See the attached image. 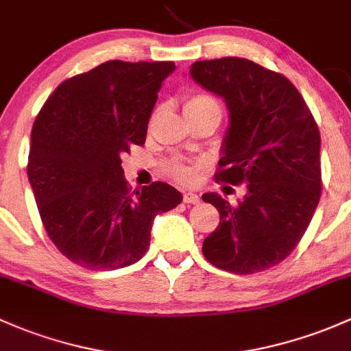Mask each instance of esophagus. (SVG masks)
<instances>
[{"label":"esophagus","mask_w":351,"mask_h":351,"mask_svg":"<svg viewBox=\"0 0 351 351\" xmlns=\"http://www.w3.org/2000/svg\"><path fill=\"white\" fill-rule=\"evenodd\" d=\"M199 195L195 194V192H184V202H187V204H199Z\"/></svg>","instance_id":"34e87169"}]
</instances>
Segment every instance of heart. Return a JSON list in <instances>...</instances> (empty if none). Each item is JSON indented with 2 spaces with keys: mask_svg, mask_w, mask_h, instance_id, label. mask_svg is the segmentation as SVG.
Segmentation results:
<instances>
[{
  "mask_svg": "<svg viewBox=\"0 0 351 351\" xmlns=\"http://www.w3.org/2000/svg\"><path fill=\"white\" fill-rule=\"evenodd\" d=\"M206 112L221 114V105L214 97L207 95V93H192L184 100V114L187 119L192 115L206 114ZM201 169V164H189V162L182 160H169L165 164V172L184 184H194L199 179Z\"/></svg>",
  "mask_w": 351,
  "mask_h": 351,
  "instance_id": "heart-1",
  "label": "heart"
}]
</instances>
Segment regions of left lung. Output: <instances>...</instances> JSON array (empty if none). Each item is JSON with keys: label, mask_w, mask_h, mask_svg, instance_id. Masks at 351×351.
Returning a JSON list of instances; mask_svg holds the SVG:
<instances>
[{"label": "left lung", "mask_w": 351, "mask_h": 351, "mask_svg": "<svg viewBox=\"0 0 351 351\" xmlns=\"http://www.w3.org/2000/svg\"><path fill=\"white\" fill-rule=\"evenodd\" d=\"M197 84L226 100L231 125L214 179L246 184L237 206L207 192L219 226L202 243L210 265L252 274L285 261L322 195L319 130L296 86L278 71L237 56L195 62Z\"/></svg>", "instance_id": "1"}]
</instances>
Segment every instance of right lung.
I'll use <instances>...</instances> for the list:
<instances>
[{"label": "right lung", "instance_id": "add662e5", "mask_svg": "<svg viewBox=\"0 0 351 351\" xmlns=\"http://www.w3.org/2000/svg\"><path fill=\"white\" fill-rule=\"evenodd\" d=\"M174 62L110 60L62 82L32 130L28 179L56 250L92 271L137 263L149 250L154 217L182 201L152 182L130 191L122 156L144 145L150 114Z\"/></svg>", "mask_w": 351, "mask_h": 351}]
</instances>
